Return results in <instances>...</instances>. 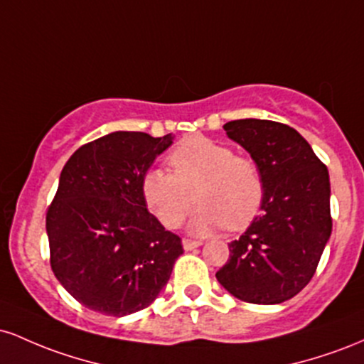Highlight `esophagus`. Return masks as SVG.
I'll list each match as a JSON object with an SVG mask.
<instances>
[{
    "instance_id": "obj_1",
    "label": "esophagus",
    "mask_w": 364,
    "mask_h": 364,
    "mask_svg": "<svg viewBox=\"0 0 364 364\" xmlns=\"http://www.w3.org/2000/svg\"><path fill=\"white\" fill-rule=\"evenodd\" d=\"M181 245H183V248L186 250V252H190V250H195V248H198L200 245H202V241H195V240H188V237H185V240L181 241Z\"/></svg>"
}]
</instances>
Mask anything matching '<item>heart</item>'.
I'll list each match as a JSON object with an SVG mask.
<instances>
[{
    "label": "heart",
    "instance_id": "obj_1",
    "mask_svg": "<svg viewBox=\"0 0 364 364\" xmlns=\"http://www.w3.org/2000/svg\"><path fill=\"white\" fill-rule=\"evenodd\" d=\"M168 162L173 174L150 169L140 185L145 205L164 228L181 225L193 203L191 193L200 205L190 224L195 235L225 225L237 231L253 223L263 202V178L252 159L235 156L220 141L193 135L169 154Z\"/></svg>",
    "mask_w": 364,
    "mask_h": 364
}]
</instances>
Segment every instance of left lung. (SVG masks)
<instances>
[{"label":"left lung","instance_id":"left-lung-1","mask_svg":"<svg viewBox=\"0 0 364 364\" xmlns=\"http://www.w3.org/2000/svg\"><path fill=\"white\" fill-rule=\"evenodd\" d=\"M225 135L252 156L263 178L260 215L240 240L217 281L241 301H287L311 281L332 232L328 171L287 124L236 119Z\"/></svg>","mask_w":364,"mask_h":364}]
</instances>
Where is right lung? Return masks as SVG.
<instances>
[{"label":"right lung","instance_id":"obj_1","mask_svg":"<svg viewBox=\"0 0 364 364\" xmlns=\"http://www.w3.org/2000/svg\"><path fill=\"white\" fill-rule=\"evenodd\" d=\"M174 136L112 132L82 145L61 171L48 215L51 269L89 310H144L168 284L181 240L141 198V178Z\"/></svg>","mask_w":364,"mask_h":364}]
</instances>
